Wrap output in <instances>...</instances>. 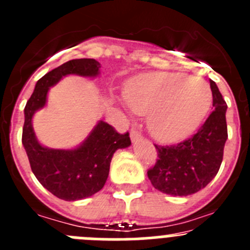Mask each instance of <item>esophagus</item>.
Masks as SVG:
<instances>
[{"instance_id":"obj_1","label":"esophagus","mask_w":250,"mask_h":250,"mask_svg":"<svg viewBox=\"0 0 250 250\" xmlns=\"http://www.w3.org/2000/svg\"><path fill=\"white\" fill-rule=\"evenodd\" d=\"M130 139H131L132 143H138V141H140L143 139V135L139 131H136V130H131V132H130Z\"/></svg>"}]
</instances>
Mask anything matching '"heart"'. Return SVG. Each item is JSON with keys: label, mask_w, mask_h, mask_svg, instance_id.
<instances>
[{"label": "heart", "mask_w": 250, "mask_h": 250, "mask_svg": "<svg viewBox=\"0 0 250 250\" xmlns=\"http://www.w3.org/2000/svg\"><path fill=\"white\" fill-rule=\"evenodd\" d=\"M124 98L132 111L147 114L150 134L164 143L190 135L211 106L209 85L180 72H152L135 77L125 86Z\"/></svg>", "instance_id": "heart-1"}]
</instances>
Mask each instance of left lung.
Segmentation results:
<instances>
[{
  "label": "left lung",
  "mask_w": 250,
  "mask_h": 250,
  "mask_svg": "<svg viewBox=\"0 0 250 250\" xmlns=\"http://www.w3.org/2000/svg\"><path fill=\"white\" fill-rule=\"evenodd\" d=\"M213 112L190 139L170 146L155 145L158 161L147 170L152 187L164 194L187 196L202 190L219 171L227 129V103L210 80Z\"/></svg>",
  "instance_id": "8db88e82"
}]
</instances>
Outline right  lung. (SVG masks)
I'll return each instance as SVG.
<instances>
[{
    "mask_svg": "<svg viewBox=\"0 0 250 250\" xmlns=\"http://www.w3.org/2000/svg\"><path fill=\"white\" fill-rule=\"evenodd\" d=\"M100 62L94 59L70 60L37 81L25 106L22 145L31 170L43 188L66 202L85 199L103 189L114 152L131 145L129 132L119 134L111 125L100 120L79 146L51 149L37 140L32 119L35 112L46 106L50 87L62 77L68 75L96 77L100 75Z\"/></svg>",
    "mask_w": 250,
    "mask_h": 250,
    "instance_id": "1",
    "label": "right lung"
}]
</instances>
